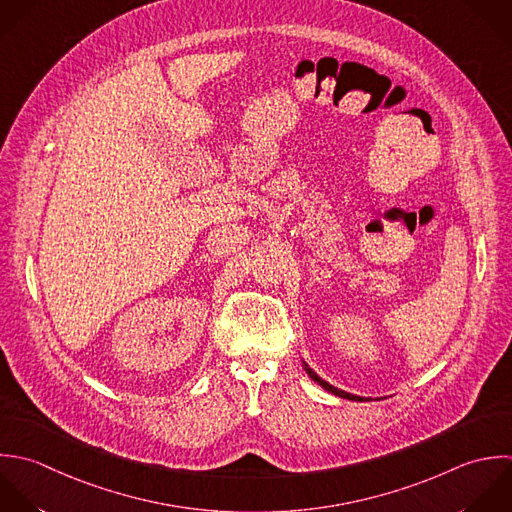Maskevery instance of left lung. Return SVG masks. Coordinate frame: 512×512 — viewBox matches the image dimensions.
Masks as SVG:
<instances>
[{"label": "left lung", "instance_id": "1", "mask_svg": "<svg viewBox=\"0 0 512 512\" xmlns=\"http://www.w3.org/2000/svg\"><path fill=\"white\" fill-rule=\"evenodd\" d=\"M305 365V371H307V375L317 383V385H321L325 391H329V393H333V395H337V397H341V399H349V401H367L365 397H357V395H351V393H345V391H341V389H337V387H333V385H329L327 381H323L307 363H303Z\"/></svg>", "mask_w": 512, "mask_h": 512}]
</instances>
